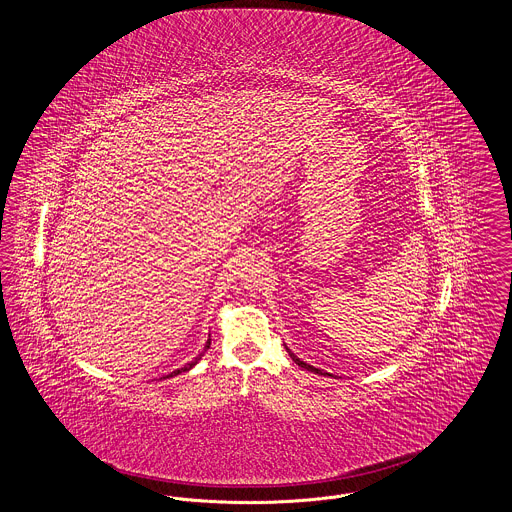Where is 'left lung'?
I'll list each match as a JSON object with an SVG mask.
<instances>
[{"instance_id":"1","label":"left lung","mask_w":512,"mask_h":512,"mask_svg":"<svg viewBox=\"0 0 512 512\" xmlns=\"http://www.w3.org/2000/svg\"><path fill=\"white\" fill-rule=\"evenodd\" d=\"M290 357H292L293 361L297 363L299 366H303V368H307V370H311V372H315V374H322V370H318L315 366L307 365V363H303V361H299L295 355H293L292 351H290ZM326 374V372H324ZM328 376H332V374H328Z\"/></svg>"}]
</instances>
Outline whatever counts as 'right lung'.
<instances>
[{"label": "right lung", "instance_id": "right-lung-1", "mask_svg": "<svg viewBox=\"0 0 512 512\" xmlns=\"http://www.w3.org/2000/svg\"><path fill=\"white\" fill-rule=\"evenodd\" d=\"M209 345H211V340H207V345H205V349H203V351L199 353V357H197L195 361H192V363H188V365L184 366V368H180V370H174V372H172V374H169V376H176V374H180V372H186V370H190V368H192V366H194L195 363H197V361L201 359V355H203V353H205V351L209 349Z\"/></svg>", "mask_w": 512, "mask_h": 512}]
</instances>
